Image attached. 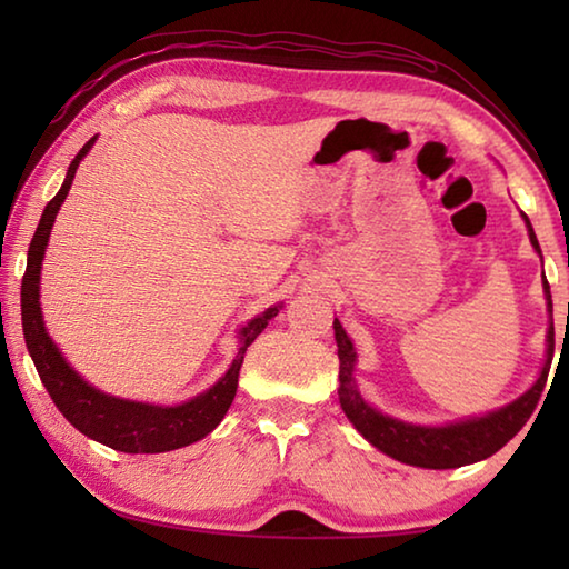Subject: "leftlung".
<instances>
[{
  "label": "left lung",
  "instance_id": "obj_1",
  "mask_svg": "<svg viewBox=\"0 0 569 569\" xmlns=\"http://www.w3.org/2000/svg\"><path fill=\"white\" fill-rule=\"evenodd\" d=\"M522 220L527 226L529 243L542 258L539 250L535 228L529 223V218L522 213ZM542 288H545V301L547 313H550V329H547V356L542 369H539L537 381L529 387L522 397L505 403L495 411L481 413V417H467L449 423H411L401 421L397 417L379 411L371 407L369 401L361 397L359 387H356L353 369H356V349L349 339V333L343 331L339 319H333V336L336 346H339V401L341 409L349 421L356 427V431L377 447L383 455L403 461L411 467L423 469H455L465 465H475L487 457H492L495 451L502 449L509 439H512L519 429L525 427L529 413L535 411L539 393H542L547 383V373L552 366L555 353V323H552V293L550 283H547L542 271Z\"/></svg>",
  "mask_w": 569,
  "mask_h": 569
}]
</instances>
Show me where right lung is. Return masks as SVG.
<instances>
[{
    "instance_id": "obj_1",
    "label": "right lung",
    "mask_w": 569,
    "mask_h": 569,
    "mask_svg": "<svg viewBox=\"0 0 569 569\" xmlns=\"http://www.w3.org/2000/svg\"><path fill=\"white\" fill-rule=\"evenodd\" d=\"M94 140H98V134L84 142V148L77 152L74 160L70 162L62 188L50 203H47L40 218V226L34 230L30 250H27V271L22 278V331L27 351L32 356L44 389L50 391L54 407L62 411V417L70 421L77 431H82L84 437L100 441L104 447L124 451V455H160V451L180 449L192 445V441L203 439L223 421L226 411L236 399L238 373L240 366H243L248 346L258 339V333L266 329L268 321L278 316L283 306L276 303L271 308H266L263 313H258L256 319H250L243 329L238 331V353L223 377L203 393H198V397L182 403H176V407L112 397V393H104L100 389H94L90 381H84L80 373L67 363L62 351L57 349V343L50 339V333H47L40 303V278L54 218L60 213L67 192L72 188L77 168H80L82 158L92 150Z\"/></svg>"
}]
</instances>
